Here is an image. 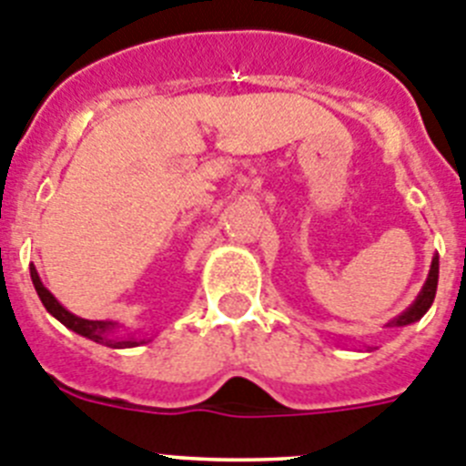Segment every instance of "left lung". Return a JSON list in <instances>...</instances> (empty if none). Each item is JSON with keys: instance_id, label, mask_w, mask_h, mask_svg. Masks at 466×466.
I'll list each match as a JSON object with an SVG mask.
<instances>
[{"instance_id": "1", "label": "left lung", "mask_w": 466, "mask_h": 466, "mask_svg": "<svg viewBox=\"0 0 466 466\" xmlns=\"http://www.w3.org/2000/svg\"><path fill=\"white\" fill-rule=\"evenodd\" d=\"M436 284H439V257L431 258L430 275H427V279H425V284H422V289H420L418 299H415L413 303H410V306L401 312V315L394 317L392 322H387V327H406V324L418 322L420 317L425 315V312L431 308V303H434Z\"/></svg>"}]
</instances>
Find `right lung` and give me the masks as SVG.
Wrapping results in <instances>:
<instances>
[{"mask_svg": "<svg viewBox=\"0 0 466 466\" xmlns=\"http://www.w3.org/2000/svg\"><path fill=\"white\" fill-rule=\"evenodd\" d=\"M32 284H35L36 294H39L41 303L56 317L57 322H63L65 327L76 331L84 339L95 340V343H102L106 348H137V345L147 343V339H133V336H118L116 333V322H102V319H84V317H76L67 310L65 306H60V300L51 294V291L41 284L39 273H36L35 266H30Z\"/></svg>", "mask_w": 466, "mask_h": 466, "instance_id": "right-lung-1", "label": "right lung"}]
</instances>
